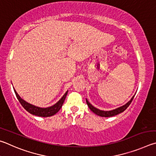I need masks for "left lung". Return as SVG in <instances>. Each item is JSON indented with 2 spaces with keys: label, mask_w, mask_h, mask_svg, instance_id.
Segmentation results:
<instances>
[{
  "label": "left lung",
  "mask_w": 156,
  "mask_h": 156,
  "mask_svg": "<svg viewBox=\"0 0 156 156\" xmlns=\"http://www.w3.org/2000/svg\"><path fill=\"white\" fill-rule=\"evenodd\" d=\"M133 97H134V96H133L132 97V99H131L129 101L126 103V104H125L124 105L121 106V107H119L118 108H116V109H114V110H110V111H104V110H99V109H97L95 107H94V106L92 105L90 103H89V101L87 100V99H86V103H87V105H88L89 108L90 109V110L92 112H93L94 114H96L97 115L99 116H102V117H110V116L117 115V114H119L120 113L122 112H124L131 104V103H132Z\"/></svg>",
  "instance_id": "obj_1"
}]
</instances>
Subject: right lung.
I'll return each mask as SVG.
<instances>
[{"label":"right lung","mask_w":156,"mask_h":156,"mask_svg":"<svg viewBox=\"0 0 156 156\" xmlns=\"http://www.w3.org/2000/svg\"><path fill=\"white\" fill-rule=\"evenodd\" d=\"M13 90H14L16 97H17V99H18L19 102L20 103V104L23 105V107L25 109L27 112H29L30 114H33V115L42 117L51 116H53L54 114H55L57 112H58L60 109L62 107L63 103H64V100L68 94L67 90L64 94V96H63L61 99L53 105L50 106V107L48 108H40L27 102L26 101H24L23 99H22V98L19 96V94L17 93V92L16 91V90L14 88H13Z\"/></svg>","instance_id":"add662e5"}]
</instances>
